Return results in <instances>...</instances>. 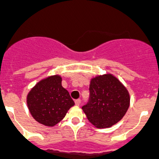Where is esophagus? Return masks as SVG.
Here are the masks:
<instances>
[{
	"mask_svg": "<svg viewBox=\"0 0 159 159\" xmlns=\"http://www.w3.org/2000/svg\"><path fill=\"white\" fill-rule=\"evenodd\" d=\"M80 104H81V100L80 99L75 100V104H76V105H79Z\"/></svg>",
	"mask_w": 159,
	"mask_h": 159,
	"instance_id": "1",
	"label": "esophagus"
}]
</instances>
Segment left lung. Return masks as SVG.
I'll use <instances>...</instances> for the list:
<instances>
[{"label": "left lung", "instance_id": "obj_1", "mask_svg": "<svg viewBox=\"0 0 159 159\" xmlns=\"http://www.w3.org/2000/svg\"><path fill=\"white\" fill-rule=\"evenodd\" d=\"M130 105L127 89L111 74L97 76L90 81L89 98L82 110L97 128H109L124 117Z\"/></svg>", "mask_w": 159, "mask_h": 159}]
</instances>
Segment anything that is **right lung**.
I'll list each match as a JSON object with an SVG mask.
<instances>
[{"label":"right lung","instance_id":"add662e5","mask_svg":"<svg viewBox=\"0 0 159 159\" xmlns=\"http://www.w3.org/2000/svg\"><path fill=\"white\" fill-rule=\"evenodd\" d=\"M27 104L37 122L53 127L65 117L74 101L62 86V78L54 75L41 80L31 89L27 97Z\"/></svg>","mask_w":159,"mask_h":159}]
</instances>
